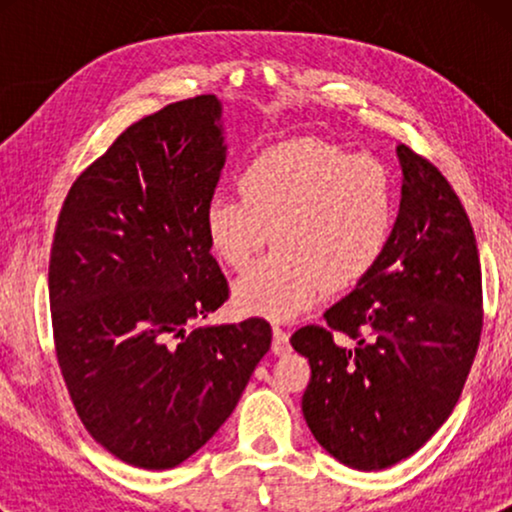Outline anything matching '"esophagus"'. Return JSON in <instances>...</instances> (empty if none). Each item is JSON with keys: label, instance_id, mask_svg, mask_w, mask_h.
<instances>
[{"label": "esophagus", "instance_id": "1", "mask_svg": "<svg viewBox=\"0 0 512 512\" xmlns=\"http://www.w3.org/2000/svg\"><path fill=\"white\" fill-rule=\"evenodd\" d=\"M291 349L289 345V333L284 331L282 326H272V352L275 354H286Z\"/></svg>", "mask_w": 512, "mask_h": 512}]
</instances>
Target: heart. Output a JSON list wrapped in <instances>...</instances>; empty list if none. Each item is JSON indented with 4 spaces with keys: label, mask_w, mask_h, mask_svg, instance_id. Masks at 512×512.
Here are the masks:
<instances>
[{
    "label": "heart",
    "mask_w": 512,
    "mask_h": 512,
    "mask_svg": "<svg viewBox=\"0 0 512 512\" xmlns=\"http://www.w3.org/2000/svg\"><path fill=\"white\" fill-rule=\"evenodd\" d=\"M240 191L209 198L205 233L221 263L244 268L275 230L277 249L233 286L237 310L247 314L291 319L326 289L361 282L380 263L396 226L389 167L321 139L261 151L244 167Z\"/></svg>",
    "instance_id": "obj_1"
}]
</instances>
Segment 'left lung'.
Here are the masks:
<instances>
[{
	"mask_svg": "<svg viewBox=\"0 0 512 512\" xmlns=\"http://www.w3.org/2000/svg\"><path fill=\"white\" fill-rule=\"evenodd\" d=\"M401 207L380 263L303 326L312 368L303 415L324 450L356 471L415 454L452 415L482 331V275L466 209L436 165L398 144Z\"/></svg>",
	"mask_w": 512,
	"mask_h": 512,
	"instance_id": "obj_1",
	"label": "left lung"
}]
</instances>
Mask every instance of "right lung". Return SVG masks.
I'll use <instances>...</instances> for the list:
<instances>
[{
    "label": "right lung",
    "mask_w": 512,
    "mask_h": 512,
    "mask_svg": "<svg viewBox=\"0 0 512 512\" xmlns=\"http://www.w3.org/2000/svg\"><path fill=\"white\" fill-rule=\"evenodd\" d=\"M216 95L132 123L69 188L48 298L76 415L125 464L165 471L230 417L272 328L198 326L228 300L205 207L226 165Z\"/></svg>",
    "instance_id": "add662e5"
}]
</instances>
